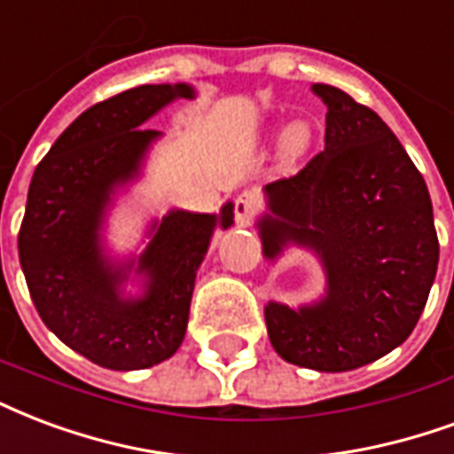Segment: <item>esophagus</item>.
Listing matches in <instances>:
<instances>
[{"instance_id": "1", "label": "esophagus", "mask_w": 454, "mask_h": 454, "mask_svg": "<svg viewBox=\"0 0 454 454\" xmlns=\"http://www.w3.org/2000/svg\"><path fill=\"white\" fill-rule=\"evenodd\" d=\"M236 221L238 223H250L254 216H260L262 200L254 192H243L236 200Z\"/></svg>"}]
</instances>
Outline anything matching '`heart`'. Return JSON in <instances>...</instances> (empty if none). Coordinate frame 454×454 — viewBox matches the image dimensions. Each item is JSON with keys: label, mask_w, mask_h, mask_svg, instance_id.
I'll return each mask as SVG.
<instances>
[{"label": "heart", "mask_w": 454, "mask_h": 454, "mask_svg": "<svg viewBox=\"0 0 454 454\" xmlns=\"http://www.w3.org/2000/svg\"><path fill=\"white\" fill-rule=\"evenodd\" d=\"M308 144H310V127L303 122H298L294 124L286 132V137H284V142H281V153H284V159L295 160L301 153H305Z\"/></svg>", "instance_id": "obj_1"}]
</instances>
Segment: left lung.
Masks as SVG:
<instances>
[{"label": "left lung", "mask_w": 454, "mask_h": 454, "mask_svg": "<svg viewBox=\"0 0 454 454\" xmlns=\"http://www.w3.org/2000/svg\"><path fill=\"white\" fill-rule=\"evenodd\" d=\"M327 106L325 151L295 176L270 183L264 254L298 243L320 254L327 295L291 310L270 303L271 347L288 364L344 372L399 347L424 312L438 236L424 177L371 107L312 83Z\"/></svg>", "instance_id": "left-lung-1"}]
</instances>
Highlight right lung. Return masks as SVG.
Masks as SVG:
<instances>
[{
	"label": "right lung",
	"instance_id": "add662e5",
	"mask_svg": "<svg viewBox=\"0 0 454 454\" xmlns=\"http://www.w3.org/2000/svg\"><path fill=\"white\" fill-rule=\"evenodd\" d=\"M192 96L184 83H160L96 103L59 134L30 180L19 231L30 298L67 347L110 371H142L176 354L211 233L216 223H233V204L221 216L170 211L137 260V271L149 278L146 294L120 298L134 262L107 264L98 243L100 221L113 190L137 177L159 137L142 124L170 100Z\"/></svg>",
	"mask_w": 454,
	"mask_h": 454
}]
</instances>
